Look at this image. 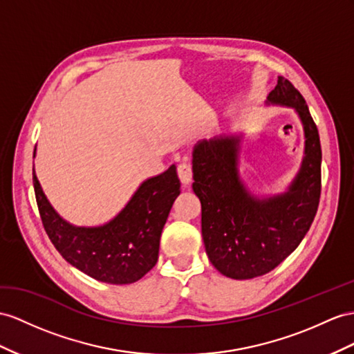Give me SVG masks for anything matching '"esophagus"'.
<instances>
[{"label":"esophagus","mask_w":354,"mask_h":354,"mask_svg":"<svg viewBox=\"0 0 354 354\" xmlns=\"http://www.w3.org/2000/svg\"><path fill=\"white\" fill-rule=\"evenodd\" d=\"M178 176L180 179V183H183L184 185H188L189 183H192L193 169H192V162H189L187 158H184L178 165Z\"/></svg>","instance_id":"34e87169"}]
</instances>
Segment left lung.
<instances>
[{
	"label": "left lung",
	"mask_w": 354,
	"mask_h": 354,
	"mask_svg": "<svg viewBox=\"0 0 354 354\" xmlns=\"http://www.w3.org/2000/svg\"><path fill=\"white\" fill-rule=\"evenodd\" d=\"M269 104L293 107L305 133V157L283 194L252 196L238 170L241 136L202 140L193 151V189L202 203L206 254L223 275L250 279L275 269L310 230L322 193L319 130L302 94L278 77Z\"/></svg>",
	"instance_id": "obj_1"
}]
</instances>
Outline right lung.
<instances>
[{
  "mask_svg": "<svg viewBox=\"0 0 354 354\" xmlns=\"http://www.w3.org/2000/svg\"><path fill=\"white\" fill-rule=\"evenodd\" d=\"M32 184L43 227L53 247L71 266L107 284L136 283L156 266L162 227L180 193L176 166L171 165L145 180L113 220L98 227H77L53 209L34 169Z\"/></svg>",
  "mask_w": 354,
  "mask_h": 354,
  "instance_id": "obj_1",
  "label": "right lung"
}]
</instances>
